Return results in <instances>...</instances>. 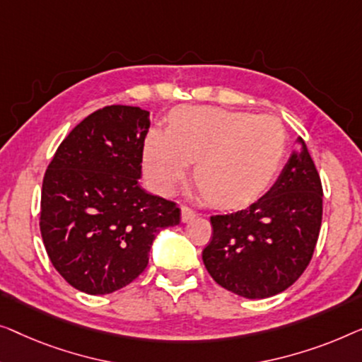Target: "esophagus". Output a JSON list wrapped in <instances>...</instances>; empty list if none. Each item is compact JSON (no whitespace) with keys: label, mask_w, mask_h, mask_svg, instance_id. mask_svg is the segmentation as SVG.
<instances>
[{"label":"esophagus","mask_w":362,"mask_h":362,"mask_svg":"<svg viewBox=\"0 0 362 362\" xmlns=\"http://www.w3.org/2000/svg\"><path fill=\"white\" fill-rule=\"evenodd\" d=\"M180 211H182V221H183V223L192 221L193 218L197 216V215H195V211H193L192 208H188V206H182V208H180Z\"/></svg>","instance_id":"esophagus-1"}]
</instances>
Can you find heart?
Returning a JSON list of instances; mask_svg holds the SVG:
<instances>
[{
	"label": "heart",
	"mask_w": 362,
	"mask_h": 362,
	"mask_svg": "<svg viewBox=\"0 0 362 362\" xmlns=\"http://www.w3.org/2000/svg\"><path fill=\"white\" fill-rule=\"evenodd\" d=\"M285 152V129L272 115L185 106L172 115L169 131L151 129L142 149L147 179L170 193L195 179L216 205L252 200L271 183Z\"/></svg>",
	"instance_id": "b5f03b06"
}]
</instances>
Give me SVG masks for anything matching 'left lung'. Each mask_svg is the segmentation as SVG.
<instances>
[{
  "mask_svg": "<svg viewBox=\"0 0 362 362\" xmlns=\"http://www.w3.org/2000/svg\"><path fill=\"white\" fill-rule=\"evenodd\" d=\"M323 215V188L302 137L266 195L244 210L210 218L203 264L218 285L244 298L288 288L312 261Z\"/></svg>",
  "mask_w": 362,
  "mask_h": 362,
  "instance_id": "obj_1",
  "label": "left lung"
}]
</instances>
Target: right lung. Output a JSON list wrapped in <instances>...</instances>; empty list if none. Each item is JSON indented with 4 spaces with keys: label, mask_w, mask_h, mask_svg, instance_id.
<instances>
[{
    "label": "right lung",
    "mask_w": 362,
    "mask_h": 362,
    "mask_svg": "<svg viewBox=\"0 0 362 362\" xmlns=\"http://www.w3.org/2000/svg\"><path fill=\"white\" fill-rule=\"evenodd\" d=\"M149 111L105 106L70 131L45 170L40 234L72 287L105 295L131 284L149 262L156 234L180 223L174 202L141 188Z\"/></svg>",
    "instance_id": "right-lung-1"
}]
</instances>
